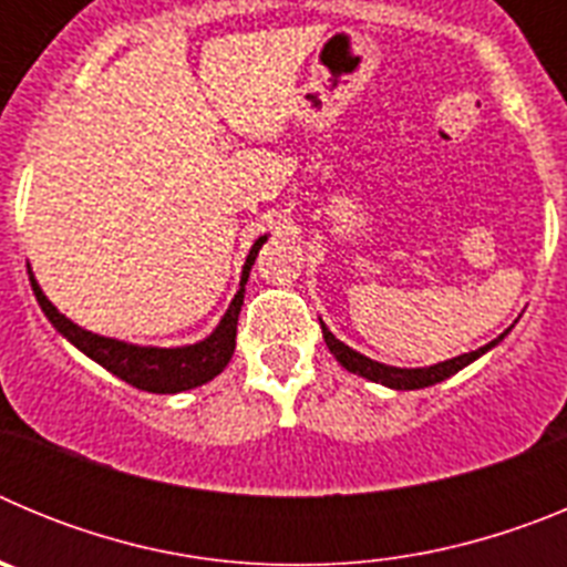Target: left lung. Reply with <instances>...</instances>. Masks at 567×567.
Listing matches in <instances>:
<instances>
[{"label": "left lung", "instance_id": "8db88e82", "mask_svg": "<svg viewBox=\"0 0 567 567\" xmlns=\"http://www.w3.org/2000/svg\"><path fill=\"white\" fill-rule=\"evenodd\" d=\"M320 327H323V320H320ZM505 334H508V329H505L497 340H491V343L480 346L477 352L460 354V358L445 360V363L425 365V369H398V365L378 363V360L354 352V349H349L346 343H340V340L334 338L327 327H323V340H327L329 352L338 358V363L343 365V369H349V372L360 374V378H365V380H374V383L389 385V389H425V385H434V383H440V380L452 378V374H457L463 365H468L471 360H477L480 354L488 352L491 346H497Z\"/></svg>", "mask_w": 567, "mask_h": 567}]
</instances>
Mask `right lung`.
<instances>
[{
	"label": "right lung",
	"mask_w": 567,
	"mask_h": 567,
	"mask_svg": "<svg viewBox=\"0 0 567 567\" xmlns=\"http://www.w3.org/2000/svg\"><path fill=\"white\" fill-rule=\"evenodd\" d=\"M264 240H267V235H260L252 244V249H249L247 264H244V275H240L238 295L233 298L227 315H224L221 323L215 327V332L209 334V338H204L202 343L178 346V349L133 346L87 332V329L76 327L73 320L64 318V315L44 298V292L39 289L37 278H33L30 269L28 275L30 287H33V295H37L42 312L48 315L50 323H53L70 343L76 346V349H82L87 358H93L99 365H104L107 372H113L115 378H122L124 383L135 385V389H142V392L175 394L195 389V385H204L207 380H213L215 374H221L224 365L233 358L240 303H244V284H247L249 269H252L255 258H258V249L264 247Z\"/></svg>",
	"instance_id": "add662e5"
}]
</instances>
